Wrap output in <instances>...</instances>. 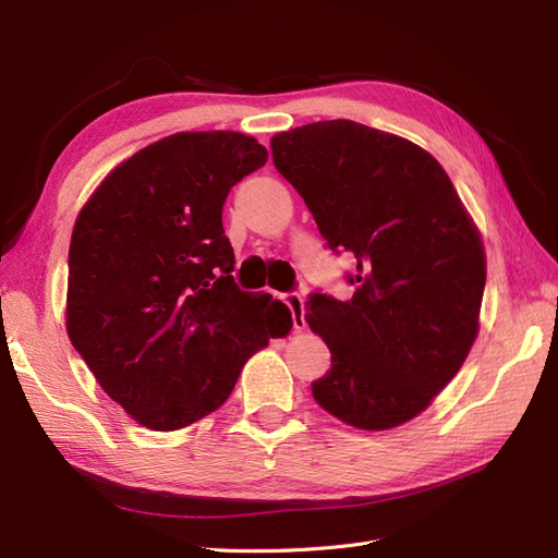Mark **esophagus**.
Wrapping results in <instances>:
<instances>
[{"instance_id":"obj_1","label":"esophagus","mask_w":558,"mask_h":558,"mask_svg":"<svg viewBox=\"0 0 558 558\" xmlns=\"http://www.w3.org/2000/svg\"><path fill=\"white\" fill-rule=\"evenodd\" d=\"M281 300L286 302V307L291 310V316H293V328L295 330H305V298H302L300 293H283Z\"/></svg>"}]
</instances>
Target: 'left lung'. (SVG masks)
Here are the masks:
<instances>
[{"label":"left lung","mask_w":558,"mask_h":558,"mask_svg":"<svg viewBox=\"0 0 558 558\" xmlns=\"http://www.w3.org/2000/svg\"><path fill=\"white\" fill-rule=\"evenodd\" d=\"M272 160L326 246L356 258L351 300H307V324L330 349L312 396L349 426H400L428 408L475 342L480 234L440 162L396 134L318 121L272 137Z\"/></svg>","instance_id":"8db88e82"}]
</instances>
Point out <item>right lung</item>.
<instances>
[{
  "label": "right lung",
  "instance_id": "add662e5",
  "mask_svg": "<svg viewBox=\"0 0 558 558\" xmlns=\"http://www.w3.org/2000/svg\"><path fill=\"white\" fill-rule=\"evenodd\" d=\"M267 150L240 132H179L142 148L81 209L66 332L107 396L150 430L230 398L244 363L289 335V307L234 283L230 189Z\"/></svg>",
  "mask_w": 558,
  "mask_h": 558
}]
</instances>
